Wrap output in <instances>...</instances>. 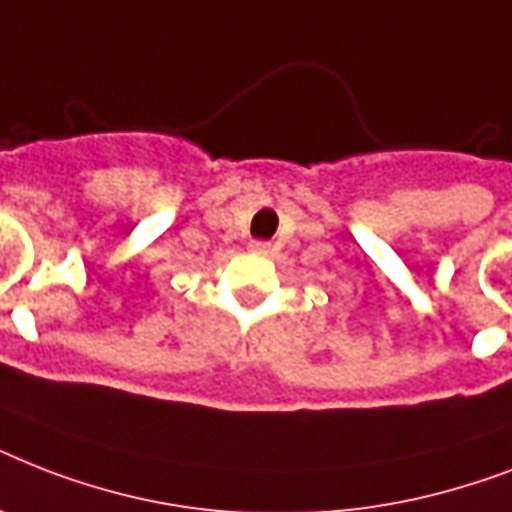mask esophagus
<instances>
[{
    "label": "esophagus",
    "mask_w": 512,
    "mask_h": 512,
    "mask_svg": "<svg viewBox=\"0 0 512 512\" xmlns=\"http://www.w3.org/2000/svg\"><path fill=\"white\" fill-rule=\"evenodd\" d=\"M252 249H255V252H268V241H255Z\"/></svg>",
    "instance_id": "34e87169"
}]
</instances>
